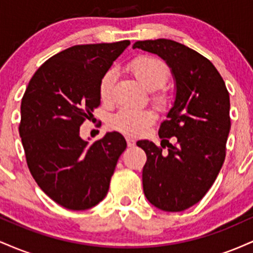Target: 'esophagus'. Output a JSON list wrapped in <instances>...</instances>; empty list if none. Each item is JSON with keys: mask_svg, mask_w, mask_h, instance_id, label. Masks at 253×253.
<instances>
[{"mask_svg": "<svg viewBox=\"0 0 253 253\" xmlns=\"http://www.w3.org/2000/svg\"><path fill=\"white\" fill-rule=\"evenodd\" d=\"M126 141H127V145H128V147L135 146V140L133 138H130V136H127Z\"/></svg>", "mask_w": 253, "mask_h": 253, "instance_id": "1", "label": "esophagus"}]
</instances>
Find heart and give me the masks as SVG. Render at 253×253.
Returning <instances> with one entry per match:
<instances>
[{
    "label": "heart",
    "instance_id": "obj_1",
    "mask_svg": "<svg viewBox=\"0 0 253 253\" xmlns=\"http://www.w3.org/2000/svg\"><path fill=\"white\" fill-rule=\"evenodd\" d=\"M129 70L147 90L156 91L152 95V101L157 106H163L165 96L157 90L162 89L169 78V69L161 59L151 56H141L133 59L129 64ZM117 74L114 70L107 71L103 75L98 85V94L103 102L112 98ZM156 117L147 109H128L119 110L110 119V126L114 129L127 135L138 136L146 132L150 126L155 124Z\"/></svg>",
    "mask_w": 253,
    "mask_h": 253
}]
</instances>
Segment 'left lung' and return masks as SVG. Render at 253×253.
<instances>
[{"mask_svg":"<svg viewBox=\"0 0 253 253\" xmlns=\"http://www.w3.org/2000/svg\"><path fill=\"white\" fill-rule=\"evenodd\" d=\"M167 62L176 82V97L168 120L159 127L162 147L149 140L136 145L147 157L144 194L165 211H182L206 195L226 156L231 119L229 94L215 66L199 52L169 39L136 42ZM175 136L176 144L167 140ZM165 146L167 153L163 152Z\"/></svg>","mask_w":253,"mask_h":253,"instance_id":"1","label":"left lung"}]
</instances>
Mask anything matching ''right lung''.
Listing matches in <instances>:
<instances>
[{
	"instance_id": "1",
	"label": "right lung",
	"mask_w": 253,
	"mask_h": 253,
	"mask_svg": "<svg viewBox=\"0 0 253 253\" xmlns=\"http://www.w3.org/2000/svg\"><path fill=\"white\" fill-rule=\"evenodd\" d=\"M129 43L76 45L54 54L22 97L19 133L28 169L43 193L68 210H89L102 201L126 150L120 133L89 145L80 127L100 106L101 78Z\"/></svg>"
}]
</instances>
